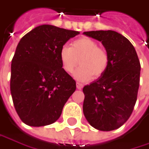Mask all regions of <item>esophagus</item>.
Here are the masks:
<instances>
[{
    "instance_id": "34e87169",
    "label": "esophagus",
    "mask_w": 149,
    "mask_h": 149,
    "mask_svg": "<svg viewBox=\"0 0 149 149\" xmlns=\"http://www.w3.org/2000/svg\"><path fill=\"white\" fill-rule=\"evenodd\" d=\"M83 87H84V84H81L79 82H77V88H78V89H81Z\"/></svg>"
}]
</instances>
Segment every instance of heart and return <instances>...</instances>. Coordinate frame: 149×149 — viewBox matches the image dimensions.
<instances>
[{
	"instance_id": "heart-1",
	"label": "heart",
	"mask_w": 149,
	"mask_h": 149,
	"mask_svg": "<svg viewBox=\"0 0 149 149\" xmlns=\"http://www.w3.org/2000/svg\"><path fill=\"white\" fill-rule=\"evenodd\" d=\"M59 58L62 69L72 73L78 64L80 67L74 73L81 81L99 78L105 74L110 65V56L106 48L99 47L97 42L88 37H82L72 42L71 47H62Z\"/></svg>"
}]
</instances>
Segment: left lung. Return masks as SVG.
Returning a JSON list of instances; mask_svg holds the SVG:
<instances>
[{
    "mask_svg": "<svg viewBox=\"0 0 149 149\" xmlns=\"http://www.w3.org/2000/svg\"><path fill=\"white\" fill-rule=\"evenodd\" d=\"M84 34L102 42L110 56L107 72L83 88L84 114L94 128L113 130L122 126L133 112L140 84V61L131 42L116 31Z\"/></svg>",
    "mask_w": 149,
    "mask_h": 149,
    "instance_id": "left-lung-1",
    "label": "left lung"
}]
</instances>
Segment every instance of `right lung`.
Instances as JSON below:
<instances>
[{"instance_id": "add662e5", "label": "right lung", "mask_w": 149, "mask_h": 149, "mask_svg": "<svg viewBox=\"0 0 149 149\" xmlns=\"http://www.w3.org/2000/svg\"><path fill=\"white\" fill-rule=\"evenodd\" d=\"M79 33L42 24L21 38L12 60L10 90L15 110L27 125L54 123L76 90V81L62 69L59 54Z\"/></svg>"}]
</instances>
